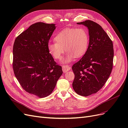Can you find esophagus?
I'll use <instances>...</instances> for the list:
<instances>
[{
  "label": "esophagus",
  "instance_id": "esophagus-1",
  "mask_svg": "<svg viewBox=\"0 0 128 128\" xmlns=\"http://www.w3.org/2000/svg\"><path fill=\"white\" fill-rule=\"evenodd\" d=\"M62 68V71L64 72H66L71 69L70 67L68 66H63Z\"/></svg>",
  "mask_w": 128,
  "mask_h": 128
}]
</instances>
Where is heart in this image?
I'll return each mask as SVG.
<instances>
[{"label":"heart","instance_id":"1","mask_svg":"<svg viewBox=\"0 0 128 128\" xmlns=\"http://www.w3.org/2000/svg\"><path fill=\"white\" fill-rule=\"evenodd\" d=\"M56 42H48V49L54 59H60L65 51L67 52L62 62L68 64L85 55L87 52L90 38L87 30L83 27L65 28L54 37Z\"/></svg>","mask_w":128,"mask_h":128}]
</instances>
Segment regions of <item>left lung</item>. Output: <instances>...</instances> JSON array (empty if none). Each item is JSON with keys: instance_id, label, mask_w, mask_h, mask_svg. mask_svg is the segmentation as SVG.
<instances>
[{"instance_id": "8db88e82", "label": "left lung", "mask_w": 128, "mask_h": 128, "mask_svg": "<svg viewBox=\"0 0 128 128\" xmlns=\"http://www.w3.org/2000/svg\"><path fill=\"white\" fill-rule=\"evenodd\" d=\"M88 29L89 46L81 59L72 66L75 74L74 90L86 96L96 94L105 84L113 68V42L102 27L96 23L86 20L77 23Z\"/></svg>"}]
</instances>
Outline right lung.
I'll return each instance as SVG.
<instances>
[{"label":"right lung","mask_w":128,"mask_h":128,"mask_svg":"<svg viewBox=\"0 0 128 128\" xmlns=\"http://www.w3.org/2000/svg\"><path fill=\"white\" fill-rule=\"evenodd\" d=\"M55 24L37 22L15 39L13 49V68L15 77L24 90L40 98L53 92L62 74L48 49Z\"/></svg>","instance_id":"obj_1"}]
</instances>
